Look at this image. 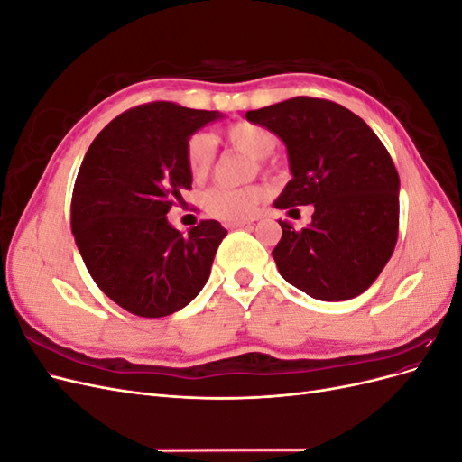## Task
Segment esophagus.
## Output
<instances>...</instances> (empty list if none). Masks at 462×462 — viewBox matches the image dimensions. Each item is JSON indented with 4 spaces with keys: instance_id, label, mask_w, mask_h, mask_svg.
Segmentation results:
<instances>
[{
    "instance_id": "obj_1",
    "label": "esophagus",
    "mask_w": 462,
    "mask_h": 462,
    "mask_svg": "<svg viewBox=\"0 0 462 462\" xmlns=\"http://www.w3.org/2000/svg\"><path fill=\"white\" fill-rule=\"evenodd\" d=\"M248 221H229V223H226V227L227 229H239V227H245Z\"/></svg>"
}]
</instances>
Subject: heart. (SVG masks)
<instances>
[{
    "label": "heart",
    "mask_w": 462,
    "mask_h": 462,
    "mask_svg": "<svg viewBox=\"0 0 462 462\" xmlns=\"http://www.w3.org/2000/svg\"><path fill=\"white\" fill-rule=\"evenodd\" d=\"M227 143L246 152L248 156L262 160L273 152L277 138L272 131L260 127L254 123H235L226 129ZM187 170L194 180H204L212 171L216 162V141L212 134L204 131L192 133L185 144ZM268 199V190L262 185H250L241 189L231 187H214L202 197V206L209 216L221 221H246L253 217L258 208Z\"/></svg>",
    "instance_id": "heart-1"
}]
</instances>
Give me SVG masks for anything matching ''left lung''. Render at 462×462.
<instances>
[{"label": "left lung", "mask_w": 462, "mask_h": 462, "mask_svg": "<svg viewBox=\"0 0 462 462\" xmlns=\"http://www.w3.org/2000/svg\"><path fill=\"white\" fill-rule=\"evenodd\" d=\"M246 119L287 146L292 179L275 208L314 206L300 231L279 221V273L318 300L358 297L397 245L399 173L387 148L353 111L321 97H291L246 111Z\"/></svg>", "instance_id": "obj_1"}]
</instances>
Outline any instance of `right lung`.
Listing matches in <instances>:
<instances>
[{"label": "right lung", "mask_w": 462, "mask_h": 462, "mask_svg": "<svg viewBox=\"0 0 462 462\" xmlns=\"http://www.w3.org/2000/svg\"><path fill=\"white\" fill-rule=\"evenodd\" d=\"M219 117L173 102L136 106L106 125L80 163L75 243L96 285L134 316H170L208 282L227 231L202 219L183 236L165 216L192 185L189 136Z\"/></svg>", "instance_id": "1"}]
</instances>
